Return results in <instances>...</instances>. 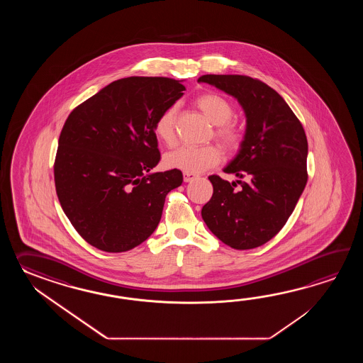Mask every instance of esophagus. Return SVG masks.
Segmentation results:
<instances>
[{
    "instance_id": "1",
    "label": "esophagus",
    "mask_w": 363,
    "mask_h": 363,
    "mask_svg": "<svg viewBox=\"0 0 363 363\" xmlns=\"http://www.w3.org/2000/svg\"><path fill=\"white\" fill-rule=\"evenodd\" d=\"M197 178H199V175L192 174V172H184V174H183V179H184L185 183H189V182H192V180Z\"/></svg>"
}]
</instances>
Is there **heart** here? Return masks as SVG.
<instances>
[{
	"label": "heart",
	"instance_id": "1",
	"mask_svg": "<svg viewBox=\"0 0 363 363\" xmlns=\"http://www.w3.org/2000/svg\"><path fill=\"white\" fill-rule=\"evenodd\" d=\"M196 105L208 121L216 124L214 135L225 149L235 152L244 141V132L239 124L232 122L235 108L230 101L216 93H203L196 99ZM175 116L177 106L170 105L158 114L155 121V133L157 139L166 145H172L175 141ZM222 160V152L214 144L200 147L183 145L167 153L164 163L170 169L184 172H202L216 166Z\"/></svg>",
	"mask_w": 363,
	"mask_h": 363
}]
</instances>
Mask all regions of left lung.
Wrapping results in <instances>:
<instances>
[{
  "mask_svg": "<svg viewBox=\"0 0 363 363\" xmlns=\"http://www.w3.org/2000/svg\"><path fill=\"white\" fill-rule=\"evenodd\" d=\"M199 82L231 94L247 116L239 153L223 171L247 180L208 177L214 192L201 216L225 245L261 247L284 227L308 182L303 127L284 99L258 79L202 75Z\"/></svg>",
  "mask_w": 363,
  "mask_h": 363,
  "instance_id": "1",
  "label": "left lung"
}]
</instances>
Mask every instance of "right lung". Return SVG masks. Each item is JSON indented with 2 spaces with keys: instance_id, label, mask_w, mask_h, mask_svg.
Wrapping results in <instances>:
<instances>
[{
  "instance_id": "obj_1",
  "label": "right lung",
  "mask_w": 363,
  "mask_h": 363,
  "mask_svg": "<svg viewBox=\"0 0 363 363\" xmlns=\"http://www.w3.org/2000/svg\"><path fill=\"white\" fill-rule=\"evenodd\" d=\"M182 80L131 77L102 88L69 113L55 161V191L83 239L108 253L131 250L155 232L182 171L150 172L161 160L155 121L184 94Z\"/></svg>"
}]
</instances>
